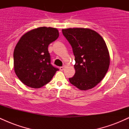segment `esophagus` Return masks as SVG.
<instances>
[{
  "label": "esophagus",
  "mask_w": 129,
  "mask_h": 129,
  "mask_svg": "<svg viewBox=\"0 0 129 129\" xmlns=\"http://www.w3.org/2000/svg\"><path fill=\"white\" fill-rule=\"evenodd\" d=\"M65 67H66V66H63V67H60V70L61 71H63V70L65 69Z\"/></svg>",
  "instance_id": "esophagus-1"
}]
</instances>
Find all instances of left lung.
<instances>
[{"mask_svg": "<svg viewBox=\"0 0 129 129\" xmlns=\"http://www.w3.org/2000/svg\"><path fill=\"white\" fill-rule=\"evenodd\" d=\"M73 48L75 74L69 81L81 90L93 88L104 78L110 66L107 45L95 31L84 28L62 29Z\"/></svg>", "mask_w": 129, "mask_h": 129, "instance_id": "left-lung-1", "label": "left lung"}]
</instances>
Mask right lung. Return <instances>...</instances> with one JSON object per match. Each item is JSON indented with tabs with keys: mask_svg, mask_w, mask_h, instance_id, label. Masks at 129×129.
<instances>
[{
	"mask_svg": "<svg viewBox=\"0 0 129 129\" xmlns=\"http://www.w3.org/2000/svg\"><path fill=\"white\" fill-rule=\"evenodd\" d=\"M59 35L56 28L42 26L25 33L17 43L13 53L14 72L26 86L41 88L59 70L50 63L48 50Z\"/></svg>",
	"mask_w": 129,
	"mask_h": 129,
	"instance_id": "1",
	"label": "right lung"
}]
</instances>
